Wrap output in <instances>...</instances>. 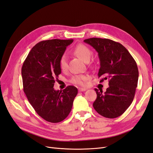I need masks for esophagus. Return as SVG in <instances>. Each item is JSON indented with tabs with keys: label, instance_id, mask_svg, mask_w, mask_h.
I'll return each mask as SVG.
<instances>
[{
	"label": "esophagus",
	"instance_id": "1",
	"mask_svg": "<svg viewBox=\"0 0 153 153\" xmlns=\"http://www.w3.org/2000/svg\"><path fill=\"white\" fill-rule=\"evenodd\" d=\"M86 91L85 88H78V91L79 92H82V91Z\"/></svg>",
	"mask_w": 153,
	"mask_h": 153
}]
</instances>
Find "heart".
Masks as SVG:
<instances>
[{
	"mask_svg": "<svg viewBox=\"0 0 153 153\" xmlns=\"http://www.w3.org/2000/svg\"><path fill=\"white\" fill-rule=\"evenodd\" d=\"M73 53L80 58L81 60L84 62H88L90 60L92 55L91 50L87 47V46L83 44L77 45L75 48L73 50ZM59 68L61 69V71H65L68 69V62L66 57L65 55H62L59 59ZM88 78L87 75H78L72 77L70 82L72 84L84 86L86 84V81Z\"/></svg>",
	"mask_w": 153,
	"mask_h": 153,
	"instance_id": "1",
	"label": "heart"
}]
</instances>
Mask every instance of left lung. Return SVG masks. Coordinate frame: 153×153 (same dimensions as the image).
I'll return each instance as SVG.
<instances>
[{"instance_id":"obj_1","label":"left lung","mask_w":153,"mask_h":153,"mask_svg":"<svg viewBox=\"0 0 153 153\" xmlns=\"http://www.w3.org/2000/svg\"><path fill=\"white\" fill-rule=\"evenodd\" d=\"M84 42L98 53L100 82L108 80V87L95 89L97 98L93 103L95 110L102 116L113 119L121 115L131 104L138 84L137 63L123 45L108 39L92 38Z\"/></svg>"}]
</instances>
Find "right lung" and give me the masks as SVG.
<instances>
[{
	"label": "right lung",
	"instance_id": "add662e5",
	"mask_svg": "<svg viewBox=\"0 0 153 153\" xmlns=\"http://www.w3.org/2000/svg\"><path fill=\"white\" fill-rule=\"evenodd\" d=\"M73 39L42 41L31 49L22 68L24 91L36 113L52 123L62 121L70 113L78 90L69 85L55 91V81L61 73L59 59Z\"/></svg>",
	"mask_w": 153,
	"mask_h": 153
}]
</instances>
